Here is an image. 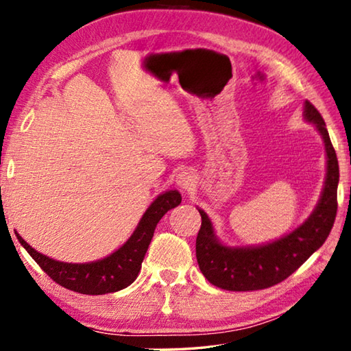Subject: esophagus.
<instances>
[{
	"label": "esophagus",
	"mask_w": 351,
	"mask_h": 351,
	"mask_svg": "<svg viewBox=\"0 0 351 351\" xmlns=\"http://www.w3.org/2000/svg\"><path fill=\"white\" fill-rule=\"evenodd\" d=\"M176 183H177V186L183 189V191H189V189L195 185V176L189 171H182L180 174L177 176Z\"/></svg>",
	"instance_id": "1"
}]
</instances>
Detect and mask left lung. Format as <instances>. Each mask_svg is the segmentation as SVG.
Returning <instances> with one entry per match:
<instances>
[{
    "label": "left lung",
    "instance_id": "left-lung-1",
    "mask_svg": "<svg viewBox=\"0 0 351 351\" xmlns=\"http://www.w3.org/2000/svg\"><path fill=\"white\" fill-rule=\"evenodd\" d=\"M304 117L322 135L327 152V176L315 211L302 225L278 241L257 247L231 248L219 242L210 217L199 210L202 226L195 241V256L200 271L213 285L228 291H254L273 287L296 271L328 237L337 211L339 165L322 115L308 100L305 101Z\"/></svg>",
    "mask_w": 351,
    "mask_h": 351
}]
</instances>
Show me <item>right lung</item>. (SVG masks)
I'll return each instance as SVG.
<instances>
[{"instance_id": "obj_1", "label": "right lung", "mask_w": 351, "mask_h": 351, "mask_svg": "<svg viewBox=\"0 0 351 351\" xmlns=\"http://www.w3.org/2000/svg\"><path fill=\"white\" fill-rule=\"evenodd\" d=\"M180 202L182 195L176 189L160 194L147 208L128 242L112 254L95 262L67 263L53 261L34 250L16 231L15 234L43 271L58 285L82 294L115 293L137 279L157 223L169 210L180 205Z\"/></svg>"}]
</instances>
